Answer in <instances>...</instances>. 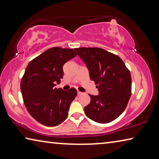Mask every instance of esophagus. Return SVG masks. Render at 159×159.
Returning <instances> with one entry per match:
<instances>
[{
    "mask_svg": "<svg viewBox=\"0 0 159 159\" xmlns=\"http://www.w3.org/2000/svg\"><path fill=\"white\" fill-rule=\"evenodd\" d=\"M77 94H78V95H82V94H83V93H81V92H80V91H79V90H78L77 91Z\"/></svg>",
    "mask_w": 159,
    "mask_h": 159,
    "instance_id": "esophagus-1",
    "label": "esophagus"
}]
</instances>
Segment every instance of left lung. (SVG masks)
I'll return each instance as SVG.
<instances>
[{
  "label": "left lung",
  "instance_id": "1",
  "mask_svg": "<svg viewBox=\"0 0 159 159\" xmlns=\"http://www.w3.org/2000/svg\"><path fill=\"white\" fill-rule=\"evenodd\" d=\"M89 70L99 95H90L85 114L94 121L108 123L124 111L131 96L129 69L118 55L99 48H75Z\"/></svg>",
  "mask_w": 159,
  "mask_h": 159
}]
</instances>
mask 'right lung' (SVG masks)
I'll return each mask as SVG.
<instances>
[{
	"instance_id": "add662e5",
	"label": "right lung",
	"mask_w": 159,
	"mask_h": 159,
	"mask_svg": "<svg viewBox=\"0 0 159 159\" xmlns=\"http://www.w3.org/2000/svg\"><path fill=\"white\" fill-rule=\"evenodd\" d=\"M76 55L73 49L52 48L26 66L20 84L23 101L31 116L43 125L56 126L68 116L77 91L74 88L65 91L55 85L63 78L64 64Z\"/></svg>"
}]
</instances>
